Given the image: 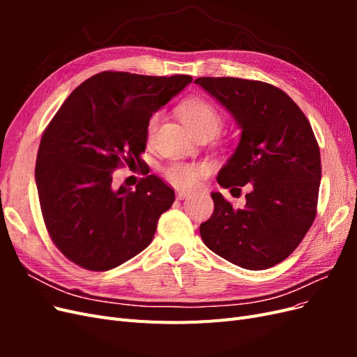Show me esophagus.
Listing matches in <instances>:
<instances>
[{
    "label": "esophagus",
    "instance_id": "obj_1",
    "mask_svg": "<svg viewBox=\"0 0 357 357\" xmlns=\"http://www.w3.org/2000/svg\"><path fill=\"white\" fill-rule=\"evenodd\" d=\"M190 197V192L188 190H177V199H185Z\"/></svg>",
    "mask_w": 357,
    "mask_h": 357
}]
</instances>
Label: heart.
<instances>
[{"label": "heart", "instance_id": "heart-1", "mask_svg": "<svg viewBox=\"0 0 357 357\" xmlns=\"http://www.w3.org/2000/svg\"><path fill=\"white\" fill-rule=\"evenodd\" d=\"M180 117L185 125L189 128V131L193 135H199L204 132L215 134L223 123V117L220 112L215 109L210 101L204 98H189L180 105ZM159 122V113H153L150 116L146 125V135L147 139H152ZM204 165L198 164H188V162L172 160L165 167L164 172L165 177L172 185L181 189H193L199 178L205 174Z\"/></svg>", "mask_w": 357, "mask_h": 357}]
</instances>
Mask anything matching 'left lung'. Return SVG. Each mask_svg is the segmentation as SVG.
Instances as JSON below:
<instances>
[{
  "label": "left lung",
  "mask_w": 357,
  "mask_h": 357,
  "mask_svg": "<svg viewBox=\"0 0 357 357\" xmlns=\"http://www.w3.org/2000/svg\"><path fill=\"white\" fill-rule=\"evenodd\" d=\"M241 128L235 153L218 176L231 192L250 183L243 208L213 192L214 211L201 223L204 244L245 269L271 268L304 240L317 213L320 150L305 114L275 86L235 77L195 80Z\"/></svg>",
  "instance_id": "8db88e82"
}]
</instances>
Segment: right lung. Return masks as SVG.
Segmentation results:
<instances>
[{
  "label": "right lung",
  "mask_w": 357,
  "mask_h": 357,
  "mask_svg": "<svg viewBox=\"0 0 357 357\" xmlns=\"http://www.w3.org/2000/svg\"><path fill=\"white\" fill-rule=\"evenodd\" d=\"M190 82L183 74H95L45 129L36 162L41 214L52 241L75 265L109 271L152 243L174 189L153 174L135 189H117L113 172L142 162L150 116Z\"/></svg>",
  "instance_id": "1"
}]
</instances>
